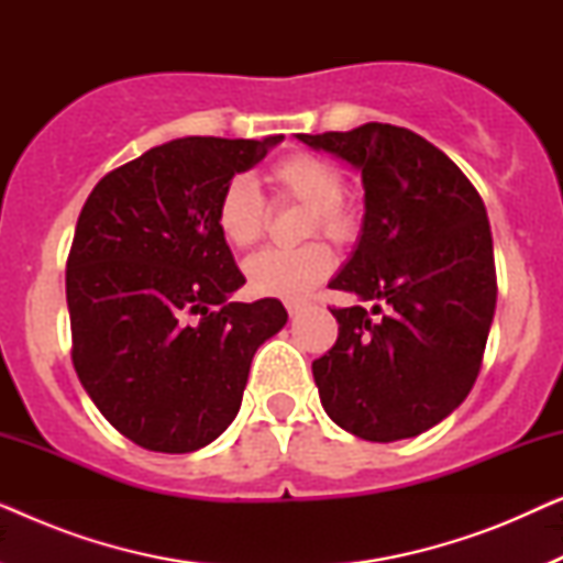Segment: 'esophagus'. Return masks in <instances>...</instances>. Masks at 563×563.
I'll return each instance as SVG.
<instances>
[{
  "label": "esophagus",
  "instance_id": "obj_1",
  "mask_svg": "<svg viewBox=\"0 0 563 563\" xmlns=\"http://www.w3.org/2000/svg\"><path fill=\"white\" fill-rule=\"evenodd\" d=\"M305 310V302H287V312H289V318H297L299 312Z\"/></svg>",
  "mask_w": 563,
  "mask_h": 563
}]
</instances>
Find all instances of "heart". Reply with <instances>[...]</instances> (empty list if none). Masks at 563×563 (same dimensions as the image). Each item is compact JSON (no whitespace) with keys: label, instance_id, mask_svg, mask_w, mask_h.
I'll return each mask as SVG.
<instances>
[{"label":"heart","instance_id":"obj_1","mask_svg":"<svg viewBox=\"0 0 563 563\" xmlns=\"http://www.w3.org/2000/svg\"><path fill=\"white\" fill-rule=\"evenodd\" d=\"M266 179L274 202L307 207L302 238L322 233L338 245L356 241L358 214L343 197L345 181L341 168L328 158L307 151H291L274 161ZM214 222L233 249H251L264 238L268 207L249 176L238 174L225 181L214 202ZM333 264V251L322 241H310L291 251H261L245 261L243 274L253 295L302 299L328 279Z\"/></svg>","mask_w":563,"mask_h":563}]
</instances>
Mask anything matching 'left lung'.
<instances>
[{"label": "left lung", "mask_w": 563, "mask_h": 563, "mask_svg": "<svg viewBox=\"0 0 563 563\" xmlns=\"http://www.w3.org/2000/svg\"><path fill=\"white\" fill-rule=\"evenodd\" d=\"M361 168V241L330 289L374 302L333 307L338 341L312 361L320 402L374 443L426 433L479 376L497 274L487 210L466 174L407 128L366 122L297 135Z\"/></svg>", "instance_id": "1"}]
</instances>
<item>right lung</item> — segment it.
<instances>
[{
    "mask_svg": "<svg viewBox=\"0 0 563 563\" xmlns=\"http://www.w3.org/2000/svg\"><path fill=\"white\" fill-rule=\"evenodd\" d=\"M264 141L179 137L112 168L81 207L66 261L71 361L97 410L158 453L212 443L241 410L279 299L230 302L245 276L214 222L220 189Z\"/></svg>",
    "mask_w": 563,
    "mask_h": 563,
    "instance_id": "1",
    "label": "right lung"
}]
</instances>
